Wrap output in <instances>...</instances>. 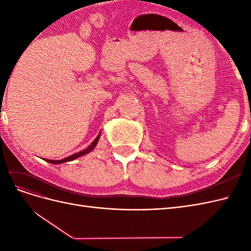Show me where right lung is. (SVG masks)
Segmentation results:
<instances>
[{"instance_id": "add662e5", "label": "right lung", "mask_w": 251, "mask_h": 251, "mask_svg": "<svg viewBox=\"0 0 251 251\" xmlns=\"http://www.w3.org/2000/svg\"><path fill=\"white\" fill-rule=\"evenodd\" d=\"M100 133L98 134V136L95 138V140L92 143H91L87 149H85V150L81 151H78V153H75V154H73V155H71L69 157L64 158V159H62V160H49V159H46V161H48L50 163H53V164H59V163H64V162H67V161H72V160H74V159H76V158H78V157H80L82 155H86V154L90 153V151L96 147L98 140H100Z\"/></svg>"}]
</instances>
